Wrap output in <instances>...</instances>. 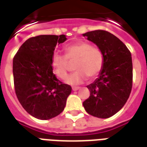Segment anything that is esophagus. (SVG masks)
Returning <instances> with one entry per match:
<instances>
[{
    "instance_id": "34e87169",
    "label": "esophagus",
    "mask_w": 147,
    "mask_h": 147,
    "mask_svg": "<svg viewBox=\"0 0 147 147\" xmlns=\"http://www.w3.org/2000/svg\"><path fill=\"white\" fill-rule=\"evenodd\" d=\"M80 87H76V86H75V87H72V90H73V91H76V90H80Z\"/></svg>"
}]
</instances>
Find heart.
Instances as JSON below:
<instances>
[{
  "label": "heart",
  "instance_id": "obj_1",
  "mask_svg": "<svg viewBox=\"0 0 147 147\" xmlns=\"http://www.w3.org/2000/svg\"><path fill=\"white\" fill-rule=\"evenodd\" d=\"M65 56L54 53L52 57V67L53 73L61 80L67 75L68 61L74 62L75 73L65 80L70 85H80L87 80L88 77L94 79L99 75L104 66L105 56L98 47L92 46L86 42H76L64 48Z\"/></svg>",
  "mask_w": 147,
  "mask_h": 147
}]
</instances>
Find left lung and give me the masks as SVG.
I'll use <instances>...</instances> for the list:
<instances>
[{"label":"left lung","mask_w":147,"mask_h":147,"mask_svg":"<svg viewBox=\"0 0 147 147\" xmlns=\"http://www.w3.org/2000/svg\"><path fill=\"white\" fill-rule=\"evenodd\" d=\"M104 53V66L98 77L86 86L90 95L83 103L91 116L109 118L123 108L132 87V60L127 46L108 31L93 30L83 34Z\"/></svg>","instance_id":"1"}]
</instances>
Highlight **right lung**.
<instances>
[{
    "instance_id": "right-lung-1",
    "label": "right lung",
    "mask_w": 147,
    "mask_h": 147,
    "mask_svg": "<svg viewBox=\"0 0 147 147\" xmlns=\"http://www.w3.org/2000/svg\"><path fill=\"white\" fill-rule=\"evenodd\" d=\"M66 40L64 34L30 38L13 58L18 100L28 113L39 120H49L62 113L71 92V87L53 74L51 64L57 44Z\"/></svg>"
}]
</instances>
